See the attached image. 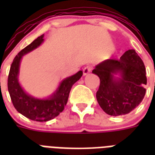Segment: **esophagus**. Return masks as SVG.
I'll return each instance as SVG.
<instances>
[{
    "instance_id": "34e87169",
    "label": "esophagus",
    "mask_w": 155,
    "mask_h": 155,
    "mask_svg": "<svg viewBox=\"0 0 155 155\" xmlns=\"http://www.w3.org/2000/svg\"><path fill=\"white\" fill-rule=\"evenodd\" d=\"M91 70H92V68H90L89 66H87V67H85V68L83 69V74H84V75H87V74H88V73L91 71Z\"/></svg>"
}]
</instances>
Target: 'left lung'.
<instances>
[{"mask_svg": "<svg viewBox=\"0 0 155 155\" xmlns=\"http://www.w3.org/2000/svg\"><path fill=\"white\" fill-rule=\"evenodd\" d=\"M92 73L101 80L97 102L108 115L128 114L144 98L146 68L135 50L125 51L119 60L108 58L98 63Z\"/></svg>", "mask_w": 155, "mask_h": 155, "instance_id": "8db88e82", "label": "left lung"}]
</instances>
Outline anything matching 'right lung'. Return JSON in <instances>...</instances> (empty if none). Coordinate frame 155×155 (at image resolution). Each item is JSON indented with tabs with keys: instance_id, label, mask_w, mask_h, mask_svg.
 Instances as JSON below:
<instances>
[{
	"instance_id": "1",
	"label": "right lung",
	"mask_w": 155,
	"mask_h": 155,
	"mask_svg": "<svg viewBox=\"0 0 155 155\" xmlns=\"http://www.w3.org/2000/svg\"><path fill=\"white\" fill-rule=\"evenodd\" d=\"M44 35L34 40L21 50L11 64L8 78V90L11 101L18 113L36 121H47L56 117L64 109L71 87L83 75L82 71L63 79L55 91L47 98H38L27 93L19 82L21 61L28 53L37 49L44 42Z\"/></svg>"
}]
</instances>
